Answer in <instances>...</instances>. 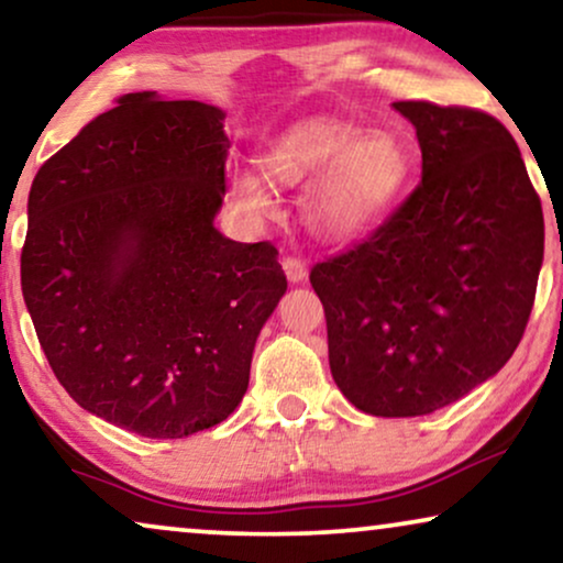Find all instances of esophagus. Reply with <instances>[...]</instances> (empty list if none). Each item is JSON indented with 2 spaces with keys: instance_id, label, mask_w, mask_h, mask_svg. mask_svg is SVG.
Wrapping results in <instances>:
<instances>
[{
  "instance_id": "obj_1",
  "label": "esophagus",
  "mask_w": 563,
  "mask_h": 563,
  "mask_svg": "<svg viewBox=\"0 0 563 563\" xmlns=\"http://www.w3.org/2000/svg\"><path fill=\"white\" fill-rule=\"evenodd\" d=\"M283 269H286V277L290 283H303L306 275H309V269H306V265L298 257H283Z\"/></svg>"
}]
</instances>
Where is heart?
I'll return each instance as SVG.
<instances>
[{
  "mask_svg": "<svg viewBox=\"0 0 563 563\" xmlns=\"http://www.w3.org/2000/svg\"><path fill=\"white\" fill-rule=\"evenodd\" d=\"M269 183L301 185L322 175L306 200L309 223L327 239L368 231L396 206L411 177L407 146L391 133H365L340 118L290 125L260 156ZM257 172H236L231 195L250 213L273 211V195Z\"/></svg>",
  "mask_w": 563,
  "mask_h": 563,
  "instance_id": "b5f03b06",
  "label": "heart"
}]
</instances>
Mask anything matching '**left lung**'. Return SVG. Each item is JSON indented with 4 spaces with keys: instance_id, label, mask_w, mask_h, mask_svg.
<instances>
[{
    "instance_id": "8db88e82",
    "label": "left lung",
    "mask_w": 563,
    "mask_h": 563,
    "mask_svg": "<svg viewBox=\"0 0 563 563\" xmlns=\"http://www.w3.org/2000/svg\"><path fill=\"white\" fill-rule=\"evenodd\" d=\"M422 183L373 234L311 269L340 391L376 417L459 401L512 357L543 265V208L489 112L394 102Z\"/></svg>"
}]
</instances>
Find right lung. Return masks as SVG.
<instances>
[{
  "mask_svg": "<svg viewBox=\"0 0 563 563\" xmlns=\"http://www.w3.org/2000/svg\"><path fill=\"white\" fill-rule=\"evenodd\" d=\"M223 110L123 95L37 169L22 296L81 409L156 440L219 424L288 280L269 242L213 227L227 192Z\"/></svg>",
  "mask_w": 563,
  "mask_h": 563,
  "instance_id": "obj_1",
  "label": "right lung"
}]
</instances>
